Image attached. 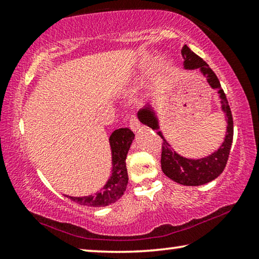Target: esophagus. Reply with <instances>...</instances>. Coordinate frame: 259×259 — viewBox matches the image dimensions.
Masks as SVG:
<instances>
[{
	"mask_svg": "<svg viewBox=\"0 0 259 259\" xmlns=\"http://www.w3.org/2000/svg\"><path fill=\"white\" fill-rule=\"evenodd\" d=\"M129 126H130V129L134 130V131H137L139 129V126H141V122L138 121V118L136 117V115H133V116L130 117Z\"/></svg>",
	"mask_w": 259,
	"mask_h": 259,
	"instance_id": "esophagus-1",
	"label": "esophagus"
}]
</instances>
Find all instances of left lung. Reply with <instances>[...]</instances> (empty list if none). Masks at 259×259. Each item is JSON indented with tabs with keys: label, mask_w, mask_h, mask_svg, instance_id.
<instances>
[{
	"label": "left lung",
	"mask_w": 259,
	"mask_h": 259,
	"mask_svg": "<svg viewBox=\"0 0 259 259\" xmlns=\"http://www.w3.org/2000/svg\"><path fill=\"white\" fill-rule=\"evenodd\" d=\"M181 54L184 60V69H188V70L199 69V71L206 78L207 83L210 84L211 88L218 90L221 100V109H223V112L226 115V120H227V131H226L225 141L218 151L213 152L208 157L202 159H188L181 157L171 149L170 144H168V142L163 138L161 131H158L159 136L163 139L161 169L163 174L168 176L170 180L183 184V186H202V184L211 182L218 178L225 169L233 143V116L227 98H226L224 90L221 89L218 77L208 67V64L203 59H200L198 55H196L187 45L183 46ZM137 115L139 121L143 124L150 126L153 130L159 129L158 118L150 106H145L144 108L139 109Z\"/></svg>",
	"instance_id": "1"
}]
</instances>
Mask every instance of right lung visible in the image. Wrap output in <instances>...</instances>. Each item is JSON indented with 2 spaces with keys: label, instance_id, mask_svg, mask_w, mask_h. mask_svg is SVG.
Returning a JSON list of instances; mask_svg holds the SVG:
<instances>
[{
  "label": "right lung",
  "instance_id": "1",
  "mask_svg": "<svg viewBox=\"0 0 259 259\" xmlns=\"http://www.w3.org/2000/svg\"><path fill=\"white\" fill-rule=\"evenodd\" d=\"M135 138L133 131L128 128L115 130L109 137L110 150H112V174L104 188L96 194L84 197L65 196L73 202L84 206L101 207L116 202L124 194L128 184V171H126L125 159L131 143Z\"/></svg>",
  "mask_w": 259,
  "mask_h": 259
}]
</instances>
